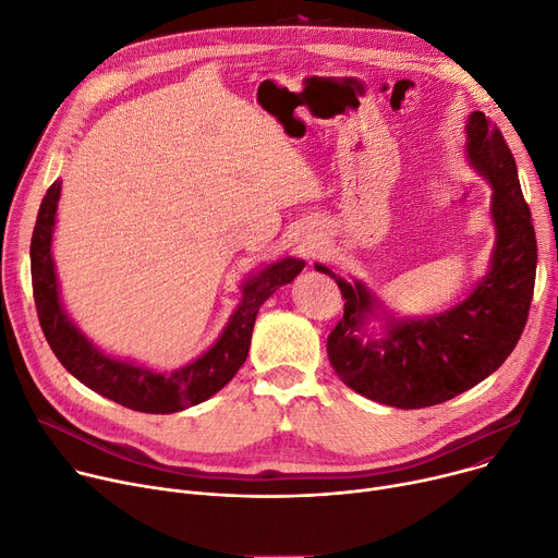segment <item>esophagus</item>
<instances>
[{"label":"esophagus","instance_id":"esophagus-1","mask_svg":"<svg viewBox=\"0 0 558 558\" xmlns=\"http://www.w3.org/2000/svg\"><path fill=\"white\" fill-rule=\"evenodd\" d=\"M302 254L308 258V256H313V254H315V250H313L311 245H302Z\"/></svg>","mask_w":558,"mask_h":558}]
</instances>
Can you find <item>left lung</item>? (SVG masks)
I'll list each match as a JSON object with an SVG mask.
<instances>
[{"instance_id": "1", "label": "left lung", "mask_w": 558, "mask_h": 558, "mask_svg": "<svg viewBox=\"0 0 558 558\" xmlns=\"http://www.w3.org/2000/svg\"><path fill=\"white\" fill-rule=\"evenodd\" d=\"M466 135L471 163L494 186L498 239L488 275L462 304L425 319L387 315L385 338L363 342V326L380 304L360 281L347 283L315 266L338 281L344 298V315L326 338L331 367L357 395L383 405L418 410L454 399L505 363L527 324L538 258L532 211L500 128L473 112Z\"/></svg>"}]
</instances>
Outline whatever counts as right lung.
Returning <instances> with one entry per match:
<instances>
[{"mask_svg": "<svg viewBox=\"0 0 558 558\" xmlns=\"http://www.w3.org/2000/svg\"><path fill=\"white\" fill-rule=\"evenodd\" d=\"M60 198V182H53L43 198L36 227L31 236V281L33 300H36L43 333L60 360V365L101 395L123 408L148 414H173L184 408L198 405L214 397L229 380L236 376L245 363L254 319L270 294L290 283L304 270V260L281 258L277 264L260 270L245 281L243 302L225 326L218 342L191 365L171 372L155 374L146 367H137L121 360L108 357L76 329L72 319L64 315L58 300V283L51 258V234L56 225V207Z\"/></svg>", "mask_w": 558, "mask_h": 558, "instance_id": "add662e5", "label": "right lung"}]
</instances>
